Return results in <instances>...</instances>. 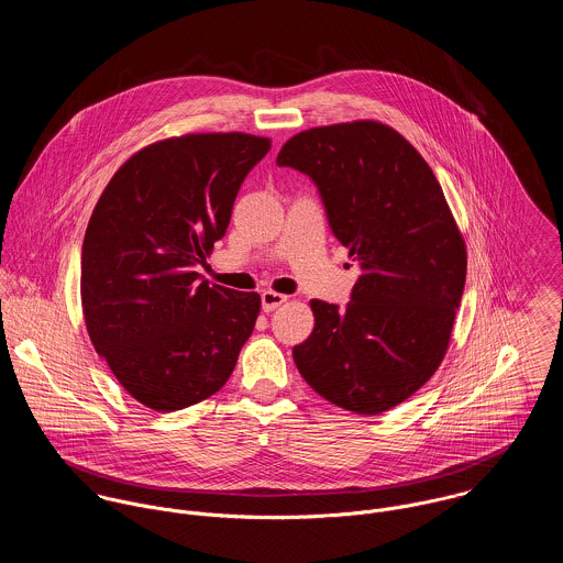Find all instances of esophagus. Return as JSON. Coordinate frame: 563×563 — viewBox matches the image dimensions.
Returning a JSON list of instances; mask_svg holds the SVG:
<instances>
[{
    "instance_id": "1",
    "label": "esophagus",
    "mask_w": 563,
    "mask_h": 563,
    "mask_svg": "<svg viewBox=\"0 0 563 563\" xmlns=\"http://www.w3.org/2000/svg\"><path fill=\"white\" fill-rule=\"evenodd\" d=\"M286 295H279V292H273V290H264L262 292V310L264 312H273L277 310L282 303H286Z\"/></svg>"
}]
</instances>
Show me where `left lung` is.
I'll return each instance as SVG.
<instances>
[{"mask_svg":"<svg viewBox=\"0 0 563 563\" xmlns=\"http://www.w3.org/2000/svg\"><path fill=\"white\" fill-rule=\"evenodd\" d=\"M277 166L314 181L333 236L362 268L346 308L312 299L314 331L292 349L295 364L338 407L393 409L438 371L466 284V244L444 192L377 121L306 130Z\"/></svg>","mask_w":563,"mask_h":563,"instance_id":"obj_1","label":"left lung"}]
</instances>
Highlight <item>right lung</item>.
Masks as SVG:
<instances>
[{
    "label": "right lung",
    "mask_w": 563,
    "mask_h": 563,
    "mask_svg": "<svg viewBox=\"0 0 563 563\" xmlns=\"http://www.w3.org/2000/svg\"><path fill=\"white\" fill-rule=\"evenodd\" d=\"M271 141L186 134L125 162L101 192L81 244V310L119 384L156 411L219 393L260 314V295L195 271L228 232L249 170Z\"/></svg>",
    "instance_id": "1"
}]
</instances>
